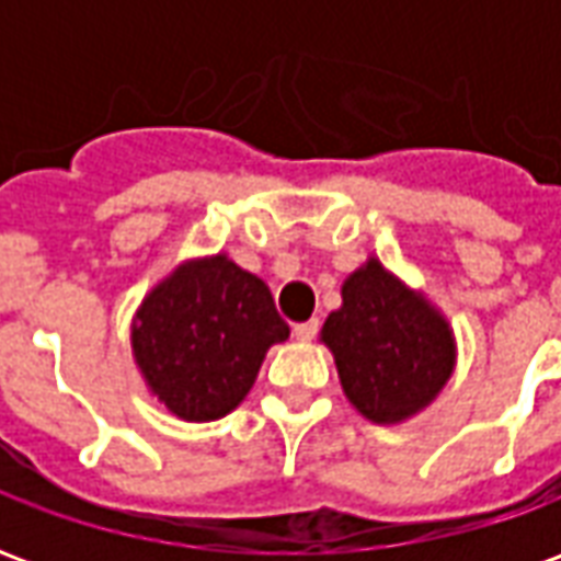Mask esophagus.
I'll list each match as a JSON object with an SVG mask.
<instances>
[{
	"label": "esophagus",
	"instance_id": "obj_1",
	"mask_svg": "<svg viewBox=\"0 0 561 561\" xmlns=\"http://www.w3.org/2000/svg\"><path fill=\"white\" fill-rule=\"evenodd\" d=\"M318 333V318H309V321H300V324H294V336L300 342L316 340Z\"/></svg>",
	"mask_w": 561,
	"mask_h": 561
}]
</instances>
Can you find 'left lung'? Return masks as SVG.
<instances>
[{
	"mask_svg": "<svg viewBox=\"0 0 561 561\" xmlns=\"http://www.w3.org/2000/svg\"><path fill=\"white\" fill-rule=\"evenodd\" d=\"M321 342L333 352L345 397L366 421L400 423L423 412L457 364L447 318L378 257L342 282Z\"/></svg>",
	"mask_w": 561,
	"mask_h": 561,
	"instance_id": "8db88e82",
	"label": "left lung"
}]
</instances>
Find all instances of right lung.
Segmentation results:
<instances>
[{
	"label": "right lung",
	"mask_w": 561,
	"mask_h": 561,
	"mask_svg": "<svg viewBox=\"0 0 561 561\" xmlns=\"http://www.w3.org/2000/svg\"><path fill=\"white\" fill-rule=\"evenodd\" d=\"M288 324L255 273L228 255L185 261L144 297L131 352L152 397L180 421H219L252 390Z\"/></svg>",
	"instance_id": "add662e5"
}]
</instances>
